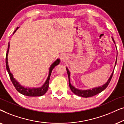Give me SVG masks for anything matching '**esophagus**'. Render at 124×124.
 Returning <instances> with one entry per match:
<instances>
[{"instance_id": "obj_1", "label": "esophagus", "mask_w": 124, "mask_h": 124, "mask_svg": "<svg viewBox=\"0 0 124 124\" xmlns=\"http://www.w3.org/2000/svg\"><path fill=\"white\" fill-rule=\"evenodd\" d=\"M60 58H61V59H62V57H60Z\"/></svg>"}]
</instances>
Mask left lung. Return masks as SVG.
I'll return each instance as SVG.
<instances>
[{
  "label": "left lung",
  "mask_w": 124,
  "mask_h": 124,
  "mask_svg": "<svg viewBox=\"0 0 124 124\" xmlns=\"http://www.w3.org/2000/svg\"><path fill=\"white\" fill-rule=\"evenodd\" d=\"M113 39V41L114 42V43H115V42L114 41V40H113V39ZM116 62H117V59H116ZM66 69H67V73H68V78H69V87H70V89L71 90V91H72L73 93H74V94L77 95L78 96H82V97H84V98H89V97H91V96H93L94 95H95L99 94V93H101V91H103L104 90V89H106L108 85H109L110 81H111V79H112V76H113V72L112 73L111 77L108 79L107 82L106 84H104V85L101 86V87H96V88H94V89H93L92 90H78L77 89H76L74 87V86H73L72 85L70 84V79H69V77H70V72H69V71L68 70V69L67 68H66Z\"/></svg>",
  "instance_id": "8db88e82"
}]
</instances>
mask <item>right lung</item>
I'll use <instances>...</instances> for the list:
<instances>
[{
    "mask_svg": "<svg viewBox=\"0 0 124 124\" xmlns=\"http://www.w3.org/2000/svg\"><path fill=\"white\" fill-rule=\"evenodd\" d=\"M18 28H17V29ZM16 29V30H17ZM16 30H15L14 33L16 31ZM9 44H8V48L7 52L6 54V68L7 70V72L9 74L10 79L12 82L13 86H15V89L17 90V91H18L20 93H21L23 95H26L28 96H42L45 94L47 92V90H48V84H49V80H50V76L51 74L52 70L54 68H55V66L60 63V61L59 59H57L56 61H55V62H54L53 64H52L50 68V72H49V75L48 77L47 78L45 84L43 85V86H42L41 87L39 88H35V89H29V88H25L21 86L20 85L18 84V82H17V81L15 80L14 78L13 77V75L10 72L9 67H8V51H9Z\"/></svg>",
    "mask_w": 124,
    "mask_h": 124,
    "instance_id": "right-lung-1",
    "label": "right lung"
}]
</instances>
